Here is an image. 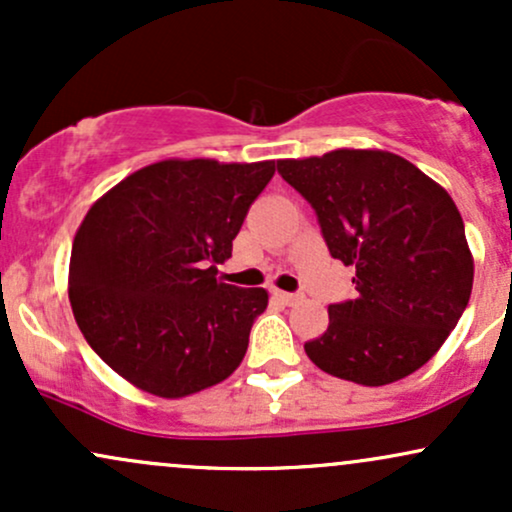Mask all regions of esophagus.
Returning a JSON list of instances; mask_svg holds the SVG:
<instances>
[{
	"mask_svg": "<svg viewBox=\"0 0 512 512\" xmlns=\"http://www.w3.org/2000/svg\"><path fill=\"white\" fill-rule=\"evenodd\" d=\"M274 298L284 305H293L298 301V293H286V291H274Z\"/></svg>",
	"mask_w": 512,
	"mask_h": 512,
	"instance_id": "esophagus-1",
	"label": "esophagus"
}]
</instances>
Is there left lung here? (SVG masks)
Here are the masks:
<instances>
[{"instance_id": "8db88e82", "label": "left lung", "mask_w": 512, "mask_h": 512, "mask_svg": "<svg viewBox=\"0 0 512 512\" xmlns=\"http://www.w3.org/2000/svg\"><path fill=\"white\" fill-rule=\"evenodd\" d=\"M276 170L315 209L334 260L356 267V296L330 305L305 342L317 368L378 387L443 346L469 303L474 262L448 192L390 151L339 149Z\"/></svg>"}]
</instances>
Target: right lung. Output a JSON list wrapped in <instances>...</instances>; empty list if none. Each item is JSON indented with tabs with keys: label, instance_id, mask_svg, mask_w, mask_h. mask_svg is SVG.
<instances>
[{
	"label": "right lung",
	"instance_id": "add662e5",
	"mask_svg": "<svg viewBox=\"0 0 512 512\" xmlns=\"http://www.w3.org/2000/svg\"><path fill=\"white\" fill-rule=\"evenodd\" d=\"M274 161H161L88 209L69 260V301L117 375L178 399L226 380L248 351L267 291L223 284L250 204Z\"/></svg>",
	"mask_w": 512,
	"mask_h": 512
}]
</instances>
